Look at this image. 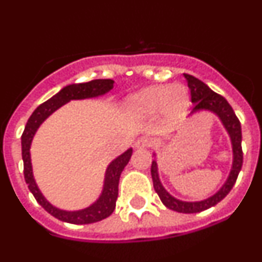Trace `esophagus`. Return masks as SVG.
Instances as JSON below:
<instances>
[{
	"label": "esophagus",
	"instance_id": "34e87169",
	"mask_svg": "<svg viewBox=\"0 0 262 262\" xmlns=\"http://www.w3.org/2000/svg\"><path fill=\"white\" fill-rule=\"evenodd\" d=\"M148 146H149V139L146 138V137H142V138L137 139L136 143H134V147L137 149H143V148H147Z\"/></svg>",
	"mask_w": 262,
	"mask_h": 262
}]
</instances>
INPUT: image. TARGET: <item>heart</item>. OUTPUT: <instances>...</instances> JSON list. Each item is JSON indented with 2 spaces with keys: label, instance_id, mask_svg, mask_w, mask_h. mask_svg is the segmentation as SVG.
Wrapping results in <instances>:
<instances>
[{
  "label": "heart",
  "instance_id": "obj_1",
  "mask_svg": "<svg viewBox=\"0 0 262 262\" xmlns=\"http://www.w3.org/2000/svg\"><path fill=\"white\" fill-rule=\"evenodd\" d=\"M189 106V91L182 84H153L130 95L125 101L130 114L150 116L161 112L168 120L180 118Z\"/></svg>",
  "mask_w": 262,
  "mask_h": 262
}]
</instances>
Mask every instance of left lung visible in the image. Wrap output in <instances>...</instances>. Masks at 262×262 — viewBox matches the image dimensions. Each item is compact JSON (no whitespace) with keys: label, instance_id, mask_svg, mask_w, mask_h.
<instances>
[{"label":"left lung","instance_id":"obj_1","mask_svg":"<svg viewBox=\"0 0 262 262\" xmlns=\"http://www.w3.org/2000/svg\"><path fill=\"white\" fill-rule=\"evenodd\" d=\"M184 77L187 81V86H189L190 94H191V102L194 104L189 116H192L198 114V113L203 112L212 113V114H214L219 119L223 128L226 129L232 146V166L227 180L219 187L218 191H215L213 195L205 198V199L196 200V202H185V200L178 199V198L171 195L163 187L162 182L160 180V173H158L157 158H156V153L153 152L155 160L152 161V166H150V175H152L153 187H155L156 192L160 196L162 204L166 208H168V209L175 210L178 213L191 214L209 209V208L218 204L222 199H224L227 196V194L233 187L239 171H241L242 162H244V155H242L241 147V124H239V120L237 119V116L234 114L231 105L228 104V101L223 96L215 94L204 82L198 80L194 76L184 73Z\"/></svg>","mask_w":262,"mask_h":262}]
</instances>
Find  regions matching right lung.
<instances>
[{
  "instance_id": "add662e5",
  "label": "right lung",
  "mask_w": 262,
  "mask_h": 262,
  "mask_svg": "<svg viewBox=\"0 0 262 262\" xmlns=\"http://www.w3.org/2000/svg\"><path fill=\"white\" fill-rule=\"evenodd\" d=\"M115 82L113 80H92L83 83H71L63 87L62 90L57 92L54 96H52L48 101L39 105L34 113L29 118L26 123L24 133L21 136V155L24 161V178L28 184L29 190L36 202L44 208L49 214L55 216L62 222L72 224H90L95 222H100L102 219L107 218L114 212L116 199H118V186L119 179L124 167L128 165L129 160L133 153V148H128L124 153L114 158L112 162L107 165L105 170L104 185H102L101 194L99 195L96 200L89 207L80 210H64L57 208L47 199L43 192L39 189L36 184L35 178L33 172V165H31V153L30 148L33 139L35 137L36 132L40 128L41 124L49 118L54 112H57L59 107L70 102L71 100H84V99H95V97L104 96L105 94L112 91L114 89Z\"/></svg>"
}]
</instances>
